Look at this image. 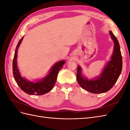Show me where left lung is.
Instances as JSON below:
<instances>
[{"mask_svg": "<svg viewBox=\"0 0 130 130\" xmlns=\"http://www.w3.org/2000/svg\"><path fill=\"white\" fill-rule=\"evenodd\" d=\"M109 34L115 43L114 52L111 61L106 66L100 77L95 80H88L82 76L80 67H77L76 77L78 84L90 93L98 94L108 91L115 85L121 72L123 60L119 43L112 31H109Z\"/></svg>", "mask_w": 130, "mask_h": 130, "instance_id": "obj_1", "label": "left lung"}]
</instances>
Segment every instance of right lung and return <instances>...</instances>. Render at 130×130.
I'll use <instances>...</instances> for the list:
<instances>
[{
    "instance_id": "1",
    "label": "right lung",
    "mask_w": 130,
    "mask_h": 130,
    "mask_svg": "<svg viewBox=\"0 0 130 130\" xmlns=\"http://www.w3.org/2000/svg\"><path fill=\"white\" fill-rule=\"evenodd\" d=\"M23 37H23L19 41L16 49L15 50L12 64L14 78L19 87L25 93L30 95H35V94L38 95H43L48 93L53 88L55 84L59 70L62 68L63 66L65 63V62L64 61H61L57 62L50 70L49 74L41 81H37L35 83L27 81L25 78L22 77L17 66V49Z\"/></svg>"
}]
</instances>
